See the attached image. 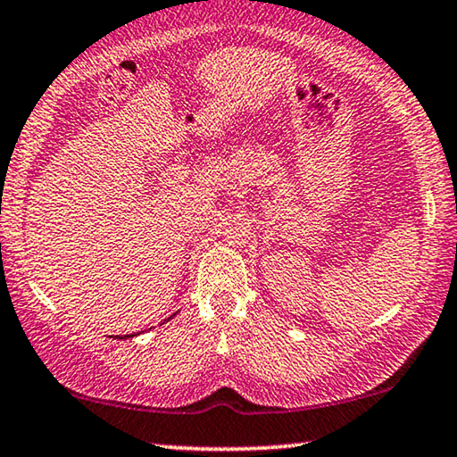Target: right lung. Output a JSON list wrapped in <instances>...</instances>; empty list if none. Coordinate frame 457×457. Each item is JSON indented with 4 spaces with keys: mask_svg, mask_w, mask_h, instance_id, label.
I'll list each match as a JSON object with an SVG mask.
<instances>
[{
    "mask_svg": "<svg viewBox=\"0 0 457 457\" xmlns=\"http://www.w3.org/2000/svg\"><path fill=\"white\" fill-rule=\"evenodd\" d=\"M125 337H133V335H125ZM119 338H122V337H119Z\"/></svg>",
    "mask_w": 457,
    "mask_h": 457,
    "instance_id": "1",
    "label": "right lung"
}]
</instances>
